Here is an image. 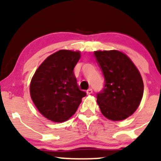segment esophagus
I'll return each mask as SVG.
<instances>
[{
	"instance_id": "34e87169",
	"label": "esophagus",
	"mask_w": 161,
	"mask_h": 161,
	"mask_svg": "<svg viewBox=\"0 0 161 161\" xmlns=\"http://www.w3.org/2000/svg\"><path fill=\"white\" fill-rule=\"evenodd\" d=\"M92 92H93V91H92V88H88V89L87 90L86 93H87V95H91V94H92Z\"/></svg>"
}]
</instances>
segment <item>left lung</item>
I'll return each instance as SVG.
<instances>
[{"label": "left lung", "mask_w": 161, "mask_h": 161, "mask_svg": "<svg viewBox=\"0 0 161 161\" xmlns=\"http://www.w3.org/2000/svg\"><path fill=\"white\" fill-rule=\"evenodd\" d=\"M95 57L105 79L104 88L97 94L101 112L110 120L126 119L136 111L143 96L144 84L139 71L119 51H95Z\"/></svg>", "instance_id": "obj_1"}]
</instances>
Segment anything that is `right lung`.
<instances>
[{
	"label": "right lung",
	"instance_id": "1",
	"mask_svg": "<svg viewBox=\"0 0 161 161\" xmlns=\"http://www.w3.org/2000/svg\"><path fill=\"white\" fill-rule=\"evenodd\" d=\"M80 57L79 51L60 50L47 57L33 75L31 97L38 111L50 120L69 119L86 95L79 89L73 72Z\"/></svg>",
	"mask_w": 161,
	"mask_h": 161
}]
</instances>
